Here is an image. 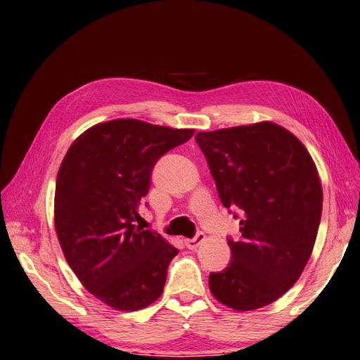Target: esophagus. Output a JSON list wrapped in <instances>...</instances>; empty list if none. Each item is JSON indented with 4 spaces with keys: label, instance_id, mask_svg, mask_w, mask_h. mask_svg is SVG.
Wrapping results in <instances>:
<instances>
[{
    "label": "esophagus",
    "instance_id": "1",
    "mask_svg": "<svg viewBox=\"0 0 360 360\" xmlns=\"http://www.w3.org/2000/svg\"><path fill=\"white\" fill-rule=\"evenodd\" d=\"M205 238H206V236L203 233H198L194 238H186L185 243H186V246L189 248V250H195L198 245L205 242Z\"/></svg>",
    "mask_w": 360,
    "mask_h": 360
}]
</instances>
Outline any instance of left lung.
Masks as SVG:
<instances>
[{"label":"left lung","mask_w":360,"mask_h":360,"mask_svg":"<svg viewBox=\"0 0 360 360\" xmlns=\"http://www.w3.org/2000/svg\"><path fill=\"white\" fill-rule=\"evenodd\" d=\"M195 140L223 206L242 214L240 237L228 240L231 263L211 273L210 290L236 311L266 307L299 281L313 252L323 202L314 160L273 122L198 132Z\"/></svg>","instance_id":"8db88e82"}]
</instances>
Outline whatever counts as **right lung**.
Wrapping results in <instances>:
<instances>
[{"label":"right lung","mask_w":360,"mask_h":360,"mask_svg":"<svg viewBox=\"0 0 360 360\" xmlns=\"http://www.w3.org/2000/svg\"><path fill=\"white\" fill-rule=\"evenodd\" d=\"M193 135L117 118L84 131L63 158L53 202L58 242L78 281L110 308L137 311L163 292L179 250L135 221L157 160Z\"/></svg>","instance_id":"obj_1"}]
</instances>
